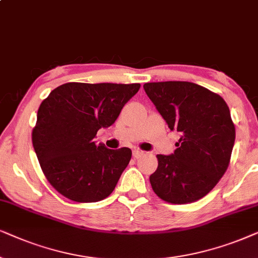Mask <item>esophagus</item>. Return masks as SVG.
<instances>
[{"instance_id": "obj_1", "label": "esophagus", "mask_w": 258, "mask_h": 258, "mask_svg": "<svg viewBox=\"0 0 258 258\" xmlns=\"http://www.w3.org/2000/svg\"><path fill=\"white\" fill-rule=\"evenodd\" d=\"M143 154H144L143 151H140V150H137V149H136V150H133V157H135L136 159H139V158L142 157Z\"/></svg>"}]
</instances>
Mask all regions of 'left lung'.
<instances>
[{
    "instance_id": "8db88e82",
    "label": "left lung",
    "mask_w": 258,
    "mask_h": 258,
    "mask_svg": "<svg viewBox=\"0 0 258 258\" xmlns=\"http://www.w3.org/2000/svg\"><path fill=\"white\" fill-rule=\"evenodd\" d=\"M144 89L171 131L180 133L173 153L157 156L150 176L154 194L172 204L203 198L230 163L236 132L228 105L194 82H147Z\"/></svg>"
}]
</instances>
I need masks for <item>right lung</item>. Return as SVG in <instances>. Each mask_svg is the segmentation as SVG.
I'll return each instance as SVG.
<instances>
[{
	"label": "right lung",
	"instance_id": "1",
	"mask_svg": "<svg viewBox=\"0 0 258 258\" xmlns=\"http://www.w3.org/2000/svg\"><path fill=\"white\" fill-rule=\"evenodd\" d=\"M139 84L68 82L41 102L32 140L44 176L57 192L79 203L108 197L132 157L94 142L114 123Z\"/></svg>",
	"mask_w": 258,
	"mask_h": 258
}]
</instances>
